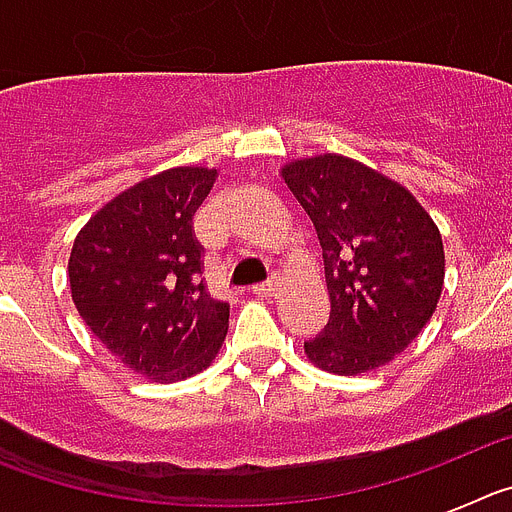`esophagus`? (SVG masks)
I'll return each mask as SVG.
<instances>
[{
    "label": "esophagus",
    "instance_id": "34e87169",
    "mask_svg": "<svg viewBox=\"0 0 512 512\" xmlns=\"http://www.w3.org/2000/svg\"><path fill=\"white\" fill-rule=\"evenodd\" d=\"M282 289V279L279 277H271L266 284H256V287L251 289L253 295L256 297H277V292Z\"/></svg>",
    "mask_w": 512,
    "mask_h": 512
}]
</instances>
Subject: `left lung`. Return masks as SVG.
<instances>
[{"instance_id":"1","label":"left lung","mask_w":512,"mask_h":512,"mask_svg":"<svg viewBox=\"0 0 512 512\" xmlns=\"http://www.w3.org/2000/svg\"><path fill=\"white\" fill-rule=\"evenodd\" d=\"M282 179L325 261L330 318L305 343L307 359L341 377L379 369L436 312L446 274L438 225L402 184L341 153L289 161Z\"/></svg>"}]
</instances>
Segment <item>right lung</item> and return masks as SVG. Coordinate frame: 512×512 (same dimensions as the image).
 I'll return each instance as SVG.
<instances>
[{
  "mask_svg": "<svg viewBox=\"0 0 512 512\" xmlns=\"http://www.w3.org/2000/svg\"><path fill=\"white\" fill-rule=\"evenodd\" d=\"M217 169L176 166L120 192L76 235L71 300L122 364L179 382L212 364L228 333V302L202 282L192 217Z\"/></svg>",
  "mask_w": 512,
  "mask_h": 512,
  "instance_id": "add662e5",
  "label": "right lung"
}]
</instances>
